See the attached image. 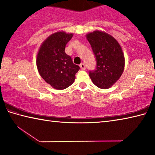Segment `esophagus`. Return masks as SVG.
I'll return each instance as SVG.
<instances>
[{
	"instance_id": "obj_1",
	"label": "esophagus",
	"mask_w": 155,
	"mask_h": 155,
	"mask_svg": "<svg viewBox=\"0 0 155 155\" xmlns=\"http://www.w3.org/2000/svg\"><path fill=\"white\" fill-rule=\"evenodd\" d=\"M80 68H81V69L82 70H85V65L84 64H80Z\"/></svg>"
}]
</instances>
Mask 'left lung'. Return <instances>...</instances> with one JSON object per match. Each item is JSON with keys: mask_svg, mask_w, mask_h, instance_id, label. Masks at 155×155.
Instances as JSON below:
<instances>
[{"mask_svg": "<svg viewBox=\"0 0 155 155\" xmlns=\"http://www.w3.org/2000/svg\"><path fill=\"white\" fill-rule=\"evenodd\" d=\"M87 39L96 61L95 70L89 72L91 79L99 88H109L124 71V56L121 46L112 36L98 31L87 34Z\"/></svg>", "mask_w": 155, "mask_h": 155, "instance_id": "1", "label": "left lung"}]
</instances>
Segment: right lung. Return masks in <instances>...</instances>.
<instances>
[{
    "mask_svg": "<svg viewBox=\"0 0 155 155\" xmlns=\"http://www.w3.org/2000/svg\"><path fill=\"white\" fill-rule=\"evenodd\" d=\"M73 35L57 32L48 37L41 46L37 56V66L43 79L57 90L72 85L80 67L73 64L65 48Z\"/></svg>",
    "mask_w": 155,
    "mask_h": 155,
    "instance_id": "add662e5",
    "label": "right lung"
}]
</instances>
